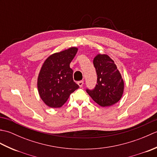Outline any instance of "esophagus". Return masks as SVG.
Listing matches in <instances>:
<instances>
[{
    "mask_svg": "<svg viewBox=\"0 0 157 157\" xmlns=\"http://www.w3.org/2000/svg\"><path fill=\"white\" fill-rule=\"evenodd\" d=\"M78 84L79 85V87L82 88V86H83V84H84V82H83V81H79V82H78Z\"/></svg>",
    "mask_w": 157,
    "mask_h": 157,
    "instance_id": "1",
    "label": "esophagus"
}]
</instances>
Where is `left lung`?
I'll list each match as a JSON object with an SVG mask.
<instances>
[{"label": "left lung", "instance_id": "8db88e82", "mask_svg": "<svg viewBox=\"0 0 157 157\" xmlns=\"http://www.w3.org/2000/svg\"><path fill=\"white\" fill-rule=\"evenodd\" d=\"M93 63L97 74V84L93 90L86 89V92L103 107L115 104L121 99L124 90L121 73L107 55H97Z\"/></svg>", "mask_w": 157, "mask_h": 157}]
</instances>
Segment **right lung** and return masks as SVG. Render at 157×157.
I'll return each mask as SVG.
<instances>
[{
    "mask_svg": "<svg viewBox=\"0 0 157 157\" xmlns=\"http://www.w3.org/2000/svg\"><path fill=\"white\" fill-rule=\"evenodd\" d=\"M78 50L71 47L54 53L43 63L38 78V90L41 99L49 107H61L79 88L73 82V70L69 66Z\"/></svg>",
    "mask_w": 157,
    "mask_h": 157,
    "instance_id": "1",
    "label": "right lung"
}]
</instances>
